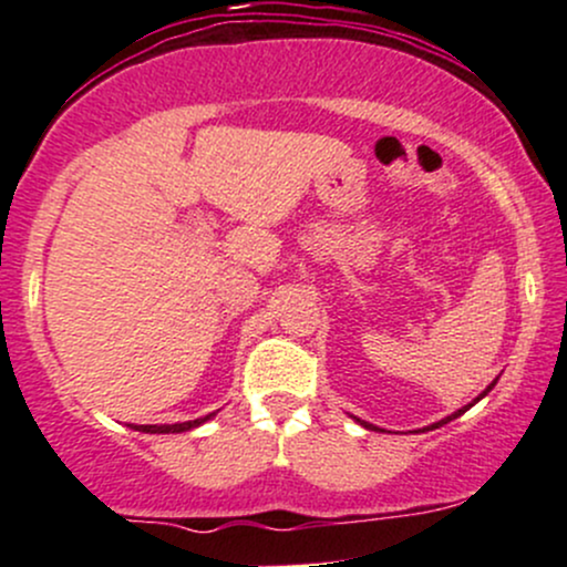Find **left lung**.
<instances>
[{
	"label": "left lung",
	"instance_id": "obj_1",
	"mask_svg": "<svg viewBox=\"0 0 567 567\" xmlns=\"http://www.w3.org/2000/svg\"><path fill=\"white\" fill-rule=\"evenodd\" d=\"M493 386H496V381H493V383H491V386H487V389H485V392H483V394H480V396H477V400H474V402H480V400H483V396H485L487 392H491V389H493ZM474 402H470V405H464V408H461V410H455V413H453V415H447V419H442V421H437V424H432V429H437V426H442V424H447V421L458 419V415H461V413H466V410H470V408L474 405ZM354 421H360V419H354ZM360 424H362V426H365V429H379V426L368 424V421H360Z\"/></svg>",
	"mask_w": 567,
	"mask_h": 567
}]
</instances>
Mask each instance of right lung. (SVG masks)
Returning <instances> with one entry per match:
<instances>
[{"instance_id":"obj_1","label":"right lung","mask_w":567,"mask_h":567,"mask_svg":"<svg viewBox=\"0 0 567 567\" xmlns=\"http://www.w3.org/2000/svg\"><path fill=\"white\" fill-rule=\"evenodd\" d=\"M213 415H205V419H194V421H184V424H130L135 429V432H146V434H181V432H188V429H197L199 424H205V421H210Z\"/></svg>"}]
</instances>
